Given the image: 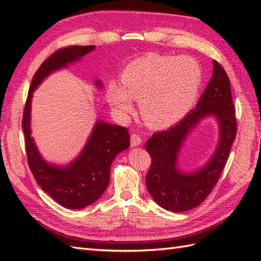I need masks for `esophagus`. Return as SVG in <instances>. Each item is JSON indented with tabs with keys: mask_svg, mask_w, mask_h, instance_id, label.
I'll return each mask as SVG.
<instances>
[{
	"mask_svg": "<svg viewBox=\"0 0 261 261\" xmlns=\"http://www.w3.org/2000/svg\"><path fill=\"white\" fill-rule=\"evenodd\" d=\"M139 145H141V138L136 134H132L131 135V147H138Z\"/></svg>",
	"mask_w": 261,
	"mask_h": 261,
	"instance_id": "esophagus-1",
	"label": "esophagus"
}]
</instances>
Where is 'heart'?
Listing matches in <instances>:
<instances>
[{
	"label": "heart",
	"instance_id": "heart-1",
	"mask_svg": "<svg viewBox=\"0 0 261 261\" xmlns=\"http://www.w3.org/2000/svg\"><path fill=\"white\" fill-rule=\"evenodd\" d=\"M202 82V67L193 57L149 54L125 66L122 85L111 82L107 98L121 118L134 111V99H138L146 123L165 129L191 112Z\"/></svg>",
	"mask_w": 261,
	"mask_h": 261
}]
</instances>
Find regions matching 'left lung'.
Wrapping results in <instances>:
<instances>
[{
	"instance_id": "1",
	"label": "left lung",
	"mask_w": 261,
	"mask_h": 261,
	"mask_svg": "<svg viewBox=\"0 0 261 261\" xmlns=\"http://www.w3.org/2000/svg\"><path fill=\"white\" fill-rule=\"evenodd\" d=\"M234 110L229 77L214 60L213 75L195 110L170 129L156 132L146 143V150L151 157L146 186L159 206L175 213L185 212L198 206L210 195L220 179L236 139ZM206 117H214L218 122V145L206 164L192 173H185L178 166L181 147L190 132Z\"/></svg>"
}]
</instances>
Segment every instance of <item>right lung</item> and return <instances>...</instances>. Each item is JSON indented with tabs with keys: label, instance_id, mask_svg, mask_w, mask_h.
Segmentation results:
<instances>
[{
	"label": "right lung",
	"instance_id": "obj_1",
	"mask_svg": "<svg viewBox=\"0 0 261 261\" xmlns=\"http://www.w3.org/2000/svg\"><path fill=\"white\" fill-rule=\"evenodd\" d=\"M95 46H70L59 49L39 67L31 82L24 107V132L28 164L37 182L59 205L70 210L84 208L96 202L110 182V168L116 154L130 146L125 127L97 120L81 153L68 165L48 163L31 137V101L37 87L51 73L68 67L90 54ZM95 85L102 88L99 80Z\"/></svg>",
	"mask_w": 261,
	"mask_h": 261
}]
</instances>
